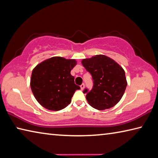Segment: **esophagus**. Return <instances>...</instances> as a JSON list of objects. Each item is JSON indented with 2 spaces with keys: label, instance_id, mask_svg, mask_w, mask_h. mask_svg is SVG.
<instances>
[{
  "label": "esophagus",
  "instance_id": "esophagus-1",
  "mask_svg": "<svg viewBox=\"0 0 158 158\" xmlns=\"http://www.w3.org/2000/svg\"><path fill=\"white\" fill-rule=\"evenodd\" d=\"M80 88H81V90H83V89H84V88H85V84H84V83H82V84L80 85Z\"/></svg>",
  "mask_w": 158,
  "mask_h": 158
}]
</instances>
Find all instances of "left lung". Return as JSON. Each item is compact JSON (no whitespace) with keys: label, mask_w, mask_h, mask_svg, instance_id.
<instances>
[{"label":"left lung","mask_w":158,"mask_h":158,"mask_svg":"<svg viewBox=\"0 0 158 158\" xmlns=\"http://www.w3.org/2000/svg\"><path fill=\"white\" fill-rule=\"evenodd\" d=\"M82 64L91 73L93 88L85 89L88 103L98 110L110 109L121 100L127 82L123 67L113 59L104 55H96L83 59Z\"/></svg>","instance_id":"8db88e82"}]
</instances>
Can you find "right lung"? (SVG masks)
<instances>
[{
    "label": "right lung",
    "mask_w": 158,
    "mask_h": 158,
    "mask_svg": "<svg viewBox=\"0 0 158 158\" xmlns=\"http://www.w3.org/2000/svg\"><path fill=\"white\" fill-rule=\"evenodd\" d=\"M76 60L52 57L38 64L32 71L30 86L35 99L44 108L60 111L69 105L78 89L71 70Z\"/></svg>",
    "instance_id": "1"
}]
</instances>
